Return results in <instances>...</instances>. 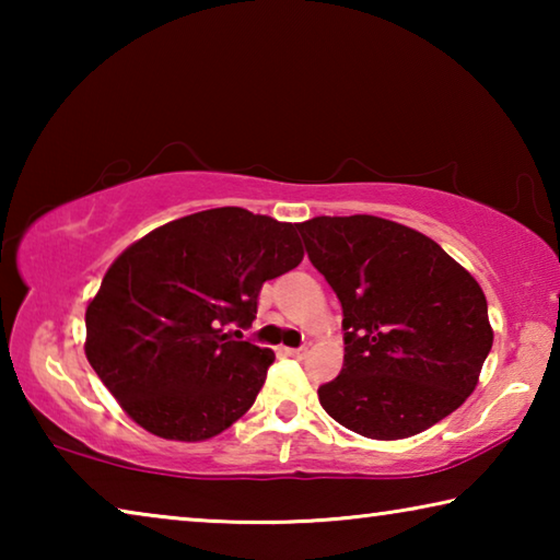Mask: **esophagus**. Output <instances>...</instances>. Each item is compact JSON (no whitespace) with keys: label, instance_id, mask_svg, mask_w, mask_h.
Listing matches in <instances>:
<instances>
[{"label":"esophagus","instance_id":"esophagus-1","mask_svg":"<svg viewBox=\"0 0 560 560\" xmlns=\"http://www.w3.org/2000/svg\"><path fill=\"white\" fill-rule=\"evenodd\" d=\"M306 353H308L306 346H301V348H287V355H291V358H303Z\"/></svg>","mask_w":560,"mask_h":560}]
</instances>
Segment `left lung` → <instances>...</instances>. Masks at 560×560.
<instances>
[{"label":"left lung","mask_w":560,"mask_h":560,"mask_svg":"<svg viewBox=\"0 0 560 560\" xmlns=\"http://www.w3.org/2000/svg\"><path fill=\"white\" fill-rule=\"evenodd\" d=\"M296 226L343 306V371L318 387L324 410L371 440L412 438L457 410L494 343L477 279L430 236L383 217Z\"/></svg>","instance_id":"obj_1"}]
</instances>
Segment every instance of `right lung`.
<instances>
[{"label":"right lung","instance_id":"1","mask_svg":"<svg viewBox=\"0 0 560 560\" xmlns=\"http://www.w3.org/2000/svg\"><path fill=\"white\" fill-rule=\"evenodd\" d=\"M296 224L217 207L130 244L86 308V358L140 428L202 442L257 400L271 348L240 340L264 281L299 267Z\"/></svg>","mask_w":560,"mask_h":560}]
</instances>
